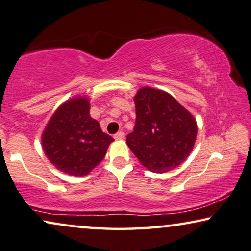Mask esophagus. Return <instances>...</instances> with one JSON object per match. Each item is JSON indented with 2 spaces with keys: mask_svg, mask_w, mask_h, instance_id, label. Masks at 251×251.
<instances>
[{
  "mask_svg": "<svg viewBox=\"0 0 251 251\" xmlns=\"http://www.w3.org/2000/svg\"><path fill=\"white\" fill-rule=\"evenodd\" d=\"M124 136H125V134L123 133V132H118V133H116L115 135H114V137L116 140H123L124 139Z\"/></svg>",
  "mask_w": 251,
  "mask_h": 251,
  "instance_id": "obj_1",
  "label": "esophagus"
}]
</instances>
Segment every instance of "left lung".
I'll list each match as a JSON object with an SVG mask.
<instances>
[{"instance_id":"left-lung-1","label":"left lung","mask_w":251,"mask_h":251,"mask_svg":"<svg viewBox=\"0 0 251 251\" xmlns=\"http://www.w3.org/2000/svg\"><path fill=\"white\" fill-rule=\"evenodd\" d=\"M134 130L127 146L144 167L165 173L177 167L191 153L197 137V122L167 92L143 87L135 97Z\"/></svg>"}]
</instances>
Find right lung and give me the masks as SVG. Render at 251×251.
Listing matches in <instances>:
<instances>
[{
    "label": "right lung",
    "mask_w": 251,
    "mask_h": 251,
    "mask_svg": "<svg viewBox=\"0 0 251 251\" xmlns=\"http://www.w3.org/2000/svg\"><path fill=\"white\" fill-rule=\"evenodd\" d=\"M112 141L90 116V101L85 97L60 105L42 134V147L49 160L73 176L89 174L103 159Z\"/></svg>",
    "instance_id": "obj_1"
}]
</instances>
